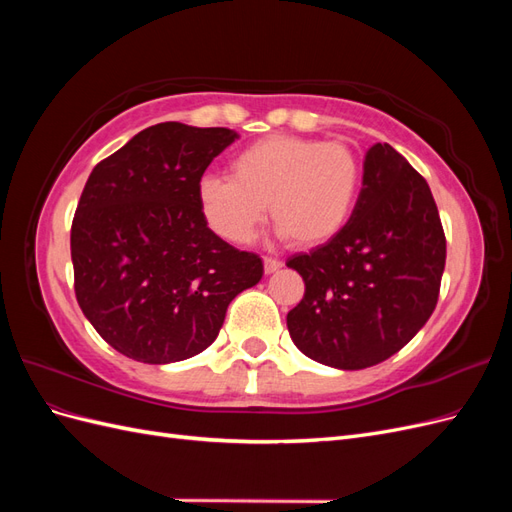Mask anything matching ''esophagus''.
Returning <instances> with one entry per match:
<instances>
[{
    "mask_svg": "<svg viewBox=\"0 0 512 512\" xmlns=\"http://www.w3.org/2000/svg\"><path fill=\"white\" fill-rule=\"evenodd\" d=\"M262 262H265V273L267 275H271V273H275V271H280L284 265L280 260H275V258H269V256H265L262 258Z\"/></svg>",
    "mask_w": 512,
    "mask_h": 512,
    "instance_id": "1",
    "label": "esophagus"
}]
</instances>
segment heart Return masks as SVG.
Masks as SVG:
<instances>
[{
  "mask_svg": "<svg viewBox=\"0 0 512 512\" xmlns=\"http://www.w3.org/2000/svg\"><path fill=\"white\" fill-rule=\"evenodd\" d=\"M361 185V162L350 147L271 134L232 158L230 177L200 179L196 198L205 222L226 241H250L269 205L277 235L314 250L342 235Z\"/></svg>",
  "mask_w": 512,
  "mask_h": 512,
  "instance_id": "b5f03b06",
  "label": "heart"
}]
</instances>
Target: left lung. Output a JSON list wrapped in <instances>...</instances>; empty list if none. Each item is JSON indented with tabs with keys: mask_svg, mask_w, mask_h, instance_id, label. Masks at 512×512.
<instances>
[{
	"mask_svg": "<svg viewBox=\"0 0 512 512\" xmlns=\"http://www.w3.org/2000/svg\"><path fill=\"white\" fill-rule=\"evenodd\" d=\"M446 239L427 181L391 145L369 147L344 232L286 267L305 282L286 324L294 346L335 369L389 359L438 303Z\"/></svg>",
	"mask_w": 512,
	"mask_h": 512,
	"instance_id": "obj_1",
	"label": "left lung"
}]
</instances>
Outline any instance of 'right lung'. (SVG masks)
Returning <instances> with one entry per match:
<instances>
[{"label":"right lung","instance_id":"1","mask_svg":"<svg viewBox=\"0 0 512 512\" xmlns=\"http://www.w3.org/2000/svg\"><path fill=\"white\" fill-rule=\"evenodd\" d=\"M228 128L166 121L102 160L74 213V292L106 344L134 361H185L218 337L230 301L262 260L207 226L196 190Z\"/></svg>","mask_w":512,"mask_h":512}]
</instances>
